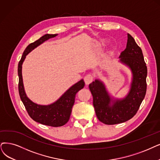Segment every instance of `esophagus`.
Here are the masks:
<instances>
[{"label":"esophagus","mask_w":160,"mask_h":160,"mask_svg":"<svg viewBox=\"0 0 160 160\" xmlns=\"http://www.w3.org/2000/svg\"><path fill=\"white\" fill-rule=\"evenodd\" d=\"M94 75L91 73H88L87 74L84 78V81L85 82V84L86 85H89L90 83H91V82L94 81Z\"/></svg>","instance_id":"esophagus-1"}]
</instances>
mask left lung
Instances as JSON below:
<instances>
[{
  "label": "left lung",
  "mask_w": 160,
  "mask_h": 160,
  "mask_svg": "<svg viewBox=\"0 0 160 160\" xmlns=\"http://www.w3.org/2000/svg\"><path fill=\"white\" fill-rule=\"evenodd\" d=\"M126 48L121 53L120 61L128 66L132 73L130 91L126 98L112 100L102 82L96 80L89 85L93 97V106L100 121L106 125H115L131 119L137 113L146 92L147 67L142 50L133 37L128 34Z\"/></svg>",
  "instance_id": "left-lung-1"
}]
</instances>
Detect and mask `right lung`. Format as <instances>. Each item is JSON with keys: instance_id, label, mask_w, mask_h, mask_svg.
Segmentation results:
<instances>
[{"instance_id": "add662e5", "label": "right lung", "mask_w": 160, "mask_h": 160, "mask_svg": "<svg viewBox=\"0 0 160 160\" xmlns=\"http://www.w3.org/2000/svg\"><path fill=\"white\" fill-rule=\"evenodd\" d=\"M56 34H46L39 39L29 44L25 49L21 60L19 62L18 73L19 77L18 91L20 98L26 109L29 116L36 122L51 127H61L65 125L69 119L72 107L75 102V95L84 87L85 82L81 79L63 94L54 103L48 106H41L31 101L25 94L22 75V63L25 56L32 50L45 41L56 37Z\"/></svg>"}]
</instances>
